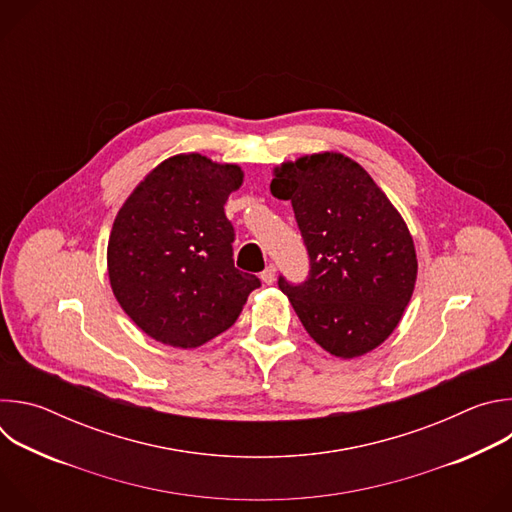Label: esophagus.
<instances>
[{
  "mask_svg": "<svg viewBox=\"0 0 512 512\" xmlns=\"http://www.w3.org/2000/svg\"><path fill=\"white\" fill-rule=\"evenodd\" d=\"M261 279H263V283L271 285V283L275 281V265H267V267L263 269V273H261Z\"/></svg>",
  "mask_w": 512,
  "mask_h": 512,
  "instance_id": "esophagus-1",
  "label": "esophagus"
}]
</instances>
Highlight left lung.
<instances>
[{"mask_svg": "<svg viewBox=\"0 0 512 512\" xmlns=\"http://www.w3.org/2000/svg\"><path fill=\"white\" fill-rule=\"evenodd\" d=\"M271 192L291 200L308 251L302 283L277 281L308 334L340 358L377 348L397 328L417 279L401 214L367 170L342 154L283 164Z\"/></svg>", "mask_w": 512, "mask_h": 512, "instance_id": "left-lung-1", "label": "left lung"}]
</instances>
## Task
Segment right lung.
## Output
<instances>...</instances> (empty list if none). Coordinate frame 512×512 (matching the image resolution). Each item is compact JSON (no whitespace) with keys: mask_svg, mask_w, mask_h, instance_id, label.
<instances>
[{"mask_svg":"<svg viewBox=\"0 0 512 512\" xmlns=\"http://www.w3.org/2000/svg\"><path fill=\"white\" fill-rule=\"evenodd\" d=\"M243 182L235 164L200 154L162 162L121 206L107 247L113 294L158 342L196 348L239 318L261 279L233 261L225 214Z\"/></svg>","mask_w":512,"mask_h":512,"instance_id":"1","label":"right lung"}]
</instances>
